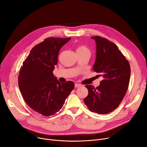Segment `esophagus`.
Returning a JSON list of instances; mask_svg holds the SVG:
<instances>
[{
    "instance_id": "1",
    "label": "esophagus",
    "mask_w": 147,
    "mask_h": 147,
    "mask_svg": "<svg viewBox=\"0 0 147 147\" xmlns=\"http://www.w3.org/2000/svg\"><path fill=\"white\" fill-rule=\"evenodd\" d=\"M81 86H82V85L80 84H77V83H76V84H75V87L78 88V87H81Z\"/></svg>"
}]
</instances>
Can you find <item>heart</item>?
Instances as JSON below:
<instances>
[{
  "instance_id": "heart-1",
  "label": "heart",
  "mask_w": 147,
  "mask_h": 147,
  "mask_svg": "<svg viewBox=\"0 0 147 147\" xmlns=\"http://www.w3.org/2000/svg\"><path fill=\"white\" fill-rule=\"evenodd\" d=\"M77 53H90V50L86 46L84 45H79L78 46L76 49Z\"/></svg>"
}]
</instances>
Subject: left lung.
Listing matches in <instances>:
<instances>
[{"instance_id": "left-lung-1", "label": "left lung", "mask_w": 147, "mask_h": 147, "mask_svg": "<svg viewBox=\"0 0 147 147\" xmlns=\"http://www.w3.org/2000/svg\"><path fill=\"white\" fill-rule=\"evenodd\" d=\"M96 44L93 70L102 77L100 85H86L89 91L84 102L91 112L107 114L118 107L128 90L131 75L128 61L114 43L99 36L91 37Z\"/></svg>"}]
</instances>
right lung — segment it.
<instances>
[{
    "label": "right lung",
    "instance_id": "obj_1",
    "mask_svg": "<svg viewBox=\"0 0 147 147\" xmlns=\"http://www.w3.org/2000/svg\"><path fill=\"white\" fill-rule=\"evenodd\" d=\"M70 39L46 38L32 48L19 71L18 85L24 99L43 116L59 111L74 87L73 82H60L53 72L60 50Z\"/></svg>",
    "mask_w": 147,
    "mask_h": 147
}]
</instances>
